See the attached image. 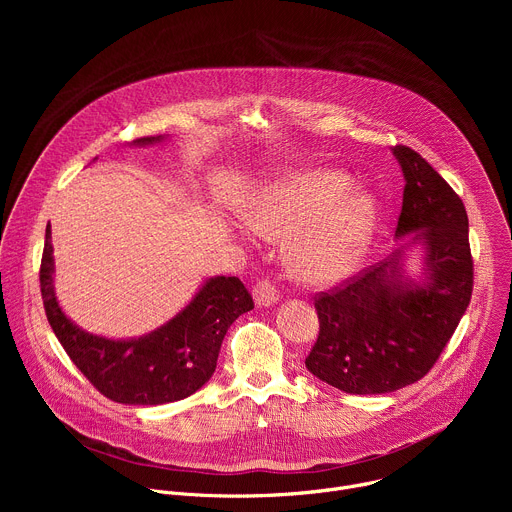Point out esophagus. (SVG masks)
<instances>
[{
	"instance_id": "esophagus-1",
	"label": "esophagus",
	"mask_w": 512,
	"mask_h": 512,
	"mask_svg": "<svg viewBox=\"0 0 512 512\" xmlns=\"http://www.w3.org/2000/svg\"><path fill=\"white\" fill-rule=\"evenodd\" d=\"M253 298H255V304L257 306H273L279 302V291L277 287L269 281V279H261L255 287H253Z\"/></svg>"
}]
</instances>
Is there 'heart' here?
I'll use <instances>...</instances> for the list:
<instances>
[{
    "label": "heart",
    "mask_w": 512,
    "mask_h": 512,
    "mask_svg": "<svg viewBox=\"0 0 512 512\" xmlns=\"http://www.w3.org/2000/svg\"><path fill=\"white\" fill-rule=\"evenodd\" d=\"M245 225L265 239H288L287 263L302 281L334 283L369 253L381 206L354 190L338 170H308L261 188L243 210Z\"/></svg>",
    "instance_id": "obj_1"
}]
</instances>
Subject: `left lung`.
I'll list each match as a JSON object with an SVG mask.
<instances>
[{"label":"left lung","instance_id":"8db88e82","mask_svg":"<svg viewBox=\"0 0 512 512\" xmlns=\"http://www.w3.org/2000/svg\"><path fill=\"white\" fill-rule=\"evenodd\" d=\"M405 188L389 259L316 298L320 334L308 371L350 395L399 391L429 373L458 328L474 283L468 214L460 196L417 152L395 145ZM422 253L417 276L402 265Z\"/></svg>","mask_w":512,"mask_h":512}]
</instances>
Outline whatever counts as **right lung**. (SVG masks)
Wrapping results in <instances>:
<instances>
[{
    "instance_id": "right-lung-1",
    "label": "right lung",
    "mask_w": 512,
    "mask_h": 512,
    "mask_svg": "<svg viewBox=\"0 0 512 512\" xmlns=\"http://www.w3.org/2000/svg\"><path fill=\"white\" fill-rule=\"evenodd\" d=\"M164 135L139 137L131 145H154ZM97 160V158H95ZM50 223L40 265L46 318L62 348L93 387L115 403L164 405L196 393L216 369L231 324L253 310V298L239 277H208L172 320L139 338H105L72 322L54 291Z\"/></svg>"
}]
</instances>
